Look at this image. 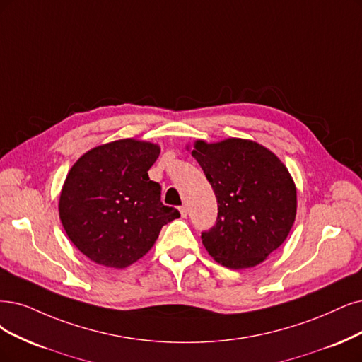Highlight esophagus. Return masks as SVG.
Listing matches in <instances>:
<instances>
[{
  "label": "esophagus",
  "instance_id": "1",
  "mask_svg": "<svg viewBox=\"0 0 362 362\" xmlns=\"http://www.w3.org/2000/svg\"><path fill=\"white\" fill-rule=\"evenodd\" d=\"M179 210H180V215H182L183 218H186V215H188V207H186V206H182Z\"/></svg>",
  "mask_w": 362,
  "mask_h": 362
}]
</instances>
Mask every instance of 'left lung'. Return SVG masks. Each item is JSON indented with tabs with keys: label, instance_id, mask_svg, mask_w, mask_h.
I'll return each mask as SVG.
<instances>
[{
	"label": "left lung",
	"instance_id": "left-lung-1",
	"mask_svg": "<svg viewBox=\"0 0 362 362\" xmlns=\"http://www.w3.org/2000/svg\"><path fill=\"white\" fill-rule=\"evenodd\" d=\"M192 156L218 199L216 223L202 233L206 250L234 270L261 264L296 221L297 189L288 168L267 147L243 139L197 140Z\"/></svg>",
	"mask_w": 362,
	"mask_h": 362
}]
</instances>
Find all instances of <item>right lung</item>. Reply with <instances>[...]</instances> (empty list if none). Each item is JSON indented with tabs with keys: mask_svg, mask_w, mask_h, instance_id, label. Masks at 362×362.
Instances as JSON below:
<instances>
[{
	"mask_svg": "<svg viewBox=\"0 0 362 362\" xmlns=\"http://www.w3.org/2000/svg\"><path fill=\"white\" fill-rule=\"evenodd\" d=\"M159 146L134 139L93 147L66 174L59 218L73 245L90 261L112 269L139 261L159 231L180 213L160 202L149 168Z\"/></svg>",
	"mask_w": 362,
	"mask_h": 362,
	"instance_id": "1",
	"label": "right lung"
}]
</instances>
